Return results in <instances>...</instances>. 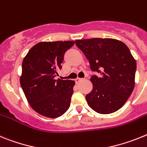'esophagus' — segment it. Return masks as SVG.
Instances as JSON below:
<instances>
[{
  "label": "esophagus",
  "instance_id": "esophagus-1",
  "mask_svg": "<svg viewBox=\"0 0 147 147\" xmlns=\"http://www.w3.org/2000/svg\"><path fill=\"white\" fill-rule=\"evenodd\" d=\"M83 81V78H77L75 79V83L76 84H78V83H79L80 81Z\"/></svg>",
  "mask_w": 147,
  "mask_h": 147
}]
</instances>
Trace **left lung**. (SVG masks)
Wrapping results in <instances>:
<instances>
[{
    "label": "left lung",
    "mask_w": 147,
    "mask_h": 147,
    "mask_svg": "<svg viewBox=\"0 0 147 147\" xmlns=\"http://www.w3.org/2000/svg\"><path fill=\"white\" fill-rule=\"evenodd\" d=\"M90 68L100 74L90 78L92 90L87 104L100 114H110L125 104L135 87L136 61L124 43L112 38L76 40Z\"/></svg>",
    "instance_id": "left-lung-1"
}]
</instances>
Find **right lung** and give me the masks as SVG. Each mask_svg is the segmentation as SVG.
<instances>
[{
	"instance_id": "1",
	"label": "right lung",
	"mask_w": 147,
	"mask_h": 147,
	"mask_svg": "<svg viewBox=\"0 0 147 147\" xmlns=\"http://www.w3.org/2000/svg\"><path fill=\"white\" fill-rule=\"evenodd\" d=\"M75 41L40 42L24 57L20 82L27 101L47 118L63 115L70 106L75 81L55 80L63 55Z\"/></svg>"
}]
</instances>
